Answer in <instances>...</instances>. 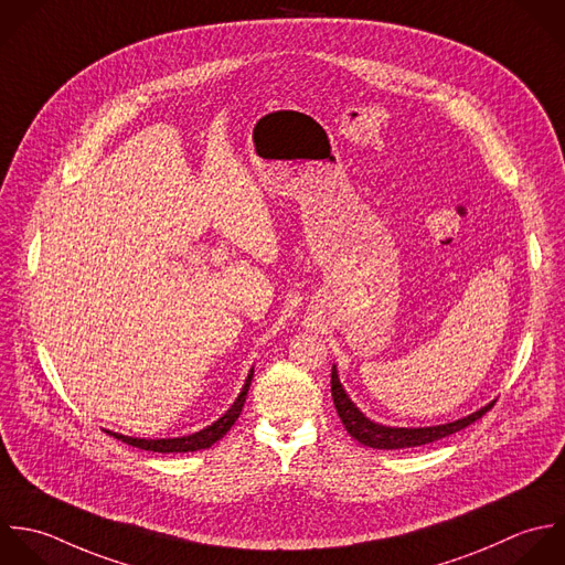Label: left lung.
Listing matches in <instances>:
<instances>
[{"instance_id": "obj_1", "label": "left lung", "mask_w": 565, "mask_h": 565, "mask_svg": "<svg viewBox=\"0 0 565 565\" xmlns=\"http://www.w3.org/2000/svg\"><path fill=\"white\" fill-rule=\"evenodd\" d=\"M332 398H334V407L337 414L341 418V423L345 425L348 434L359 440L365 447L372 449H407V447H420V445H429L436 443L440 438H447L451 434H458L462 429H467L469 425H473L476 420H480L493 405H484L478 412L458 418L454 423H445V425H434V427H387L381 423H374L372 418H367L348 396V392L343 390L341 381H339V372L337 365H332Z\"/></svg>"}]
</instances>
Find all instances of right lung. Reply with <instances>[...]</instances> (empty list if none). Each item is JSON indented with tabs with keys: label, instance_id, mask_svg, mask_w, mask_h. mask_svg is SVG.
I'll return each instance as SVG.
<instances>
[{
	"label": "right lung",
	"instance_id": "add662e5",
	"mask_svg": "<svg viewBox=\"0 0 565 565\" xmlns=\"http://www.w3.org/2000/svg\"><path fill=\"white\" fill-rule=\"evenodd\" d=\"M253 367L242 385V392L237 394L235 403L209 427L195 431V434H189V436H180V438H131V436H122V434H116V431H109V429H103L105 434L114 436L116 440L125 443V445H131L136 449H145V451H156V454H193V451H200V449H209L211 445H215L217 440H222L226 436V431L235 425V420L239 418L242 414V407L246 403V394H248V387H250V381H253Z\"/></svg>",
	"mask_w": 565,
	"mask_h": 565
}]
</instances>
